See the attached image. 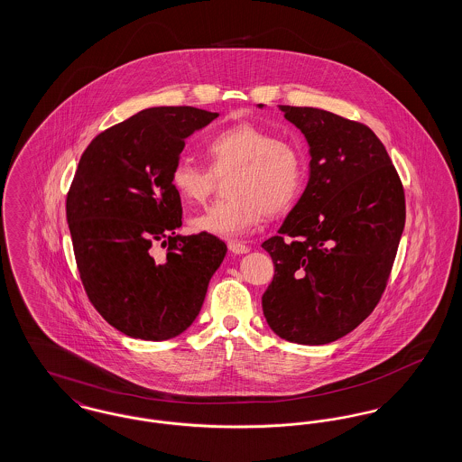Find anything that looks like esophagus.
Returning a JSON list of instances; mask_svg holds the SVG:
<instances>
[{
    "instance_id": "1",
    "label": "esophagus",
    "mask_w": 462,
    "mask_h": 462,
    "mask_svg": "<svg viewBox=\"0 0 462 462\" xmlns=\"http://www.w3.org/2000/svg\"><path fill=\"white\" fill-rule=\"evenodd\" d=\"M228 251L232 254H245V253H249V247L239 241H228Z\"/></svg>"
}]
</instances>
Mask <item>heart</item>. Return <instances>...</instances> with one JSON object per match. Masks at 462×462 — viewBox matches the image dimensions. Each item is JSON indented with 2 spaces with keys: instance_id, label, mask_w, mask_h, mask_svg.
<instances>
[{
  "instance_id": "b5f03b06",
  "label": "heart",
  "mask_w": 462,
  "mask_h": 462,
  "mask_svg": "<svg viewBox=\"0 0 462 462\" xmlns=\"http://www.w3.org/2000/svg\"><path fill=\"white\" fill-rule=\"evenodd\" d=\"M206 155L209 166L178 157L170 173L178 196L198 204L211 196L218 178L232 175L226 181L230 198L190 220L196 232L241 237L260 225L264 213H284L303 192V152L262 126L239 123L215 133L206 142Z\"/></svg>"
}]
</instances>
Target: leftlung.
<instances>
[{
    "label": "left lung",
    "instance_id": "obj_1",
    "mask_svg": "<svg viewBox=\"0 0 462 462\" xmlns=\"http://www.w3.org/2000/svg\"><path fill=\"white\" fill-rule=\"evenodd\" d=\"M279 109L305 134L311 161L303 196L279 236L262 244L275 266L262 305L282 339L326 345L379 303L405 225V194L369 126L328 110Z\"/></svg>",
    "mask_w": 462,
    "mask_h": 462
}]
</instances>
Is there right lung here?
I'll list each match as a JSON object with an SVG mask.
<instances>
[{"mask_svg":"<svg viewBox=\"0 0 462 462\" xmlns=\"http://www.w3.org/2000/svg\"><path fill=\"white\" fill-rule=\"evenodd\" d=\"M218 112L152 107L97 134L67 192V223L95 310L123 334L164 341L196 320L226 245L176 236L181 200L170 181L185 138ZM169 245L155 259L154 245Z\"/></svg>","mask_w":462,"mask_h":462,"instance_id":"obj_1","label":"right lung"}]
</instances>
